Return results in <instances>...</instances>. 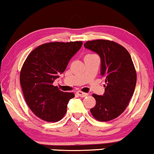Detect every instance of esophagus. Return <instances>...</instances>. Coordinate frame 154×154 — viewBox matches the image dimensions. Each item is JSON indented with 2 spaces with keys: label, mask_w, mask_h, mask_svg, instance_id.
I'll return each mask as SVG.
<instances>
[{
  "label": "esophagus",
  "mask_w": 154,
  "mask_h": 154,
  "mask_svg": "<svg viewBox=\"0 0 154 154\" xmlns=\"http://www.w3.org/2000/svg\"><path fill=\"white\" fill-rule=\"evenodd\" d=\"M77 94H78L79 97H85L88 96V94H87V93L82 92V91H77Z\"/></svg>",
  "instance_id": "esophagus-1"
}]
</instances>
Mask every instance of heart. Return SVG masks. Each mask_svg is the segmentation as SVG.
<instances>
[{"label": "heart", "instance_id": "heart-1", "mask_svg": "<svg viewBox=\"0 0 154 154\" xmlns=\"http://www.w3.org/2000/svg\"><path fill=\"white\" fill-rule=\"evenodd\" d=\"M91 55H94V54H87V55H86V57H87V56H91Z\"/></svg>", "mask_w": 154, "mask_h": 154}]
</instances>
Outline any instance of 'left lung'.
<instances>
[{
	"mask_svg": "<svg viewBox=\"0 0 154 154\" xmlns=\"http://www.w3.org/2000/svg\"><path fill=\"white\" fill-rule=\"evenodd\" d=\"M84 46L101 58V75L105 78L104 94H92L96 105L90 112L99 122H108L121 115L133 96L137 72L125 48L114 41L94 40Z\"/></svg>",
	"mask_w": 154,
	"mask_h": 154,
	"instance_id": "left-lung-1",
	"label": "left lung"
}]
</instances>
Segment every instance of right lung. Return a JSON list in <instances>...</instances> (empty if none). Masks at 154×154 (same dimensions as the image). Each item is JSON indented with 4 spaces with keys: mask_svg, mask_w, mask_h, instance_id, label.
Returning a JSON list of instances; mask_svg holds the SVG:
<instances>
[{
    "mask_svg": "<svg viewBox=\"0 0 154 154\" xmlns=\"http://www.w3.org/2000/svg\"><path fill=\"white\" fill-rule=\"evenodd\" d=\"M82 42H48L37 47L23 63L20 82L31 111L41 119L56 122L63 118L72 92L60 91L52 83L66 69Z\"/></svg>",
    "mask_w": 154,
    "mask_h": 154,
    "instance_id": "add662e5",
    "label": "right lung"
}]
</instances>
